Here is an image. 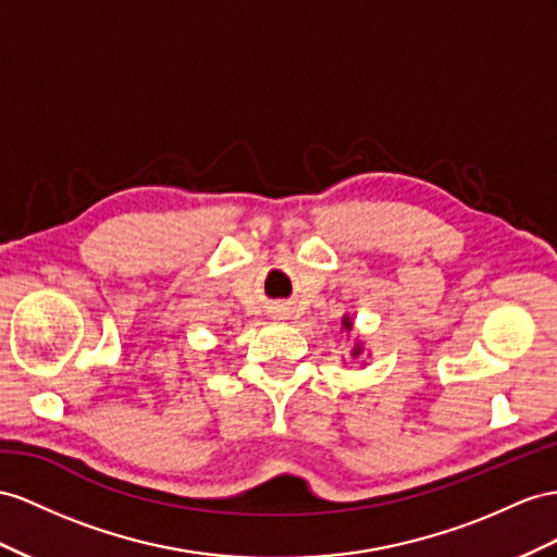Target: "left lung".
Masks as SVG:
<instances>
[{
	"instance_id": "1",
	"label": "left lung",
	"mask_w": 557,
	"mask_h": 557,
	"mask_svg": "<svg viewBox=\"0 0 557 557\" xmlns=\"http://www.w3.org/2000/svg\"><path fill=\"white\" fill-rule=\"evenodd\" d=\"M344 326H346V330H350V326H352V324H350V320H348V318H344ZM358 352H360V350H358V348H355V350H352V355H358Z\"/></svg>"
}]
</instances>
